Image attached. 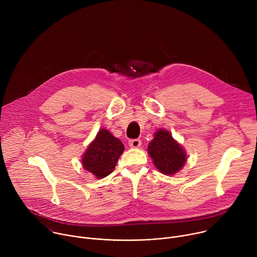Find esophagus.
<instances>
[{
	"label": "esophagus",
	"mask_w": 257,
	"mask_h": 257,
	"mask_svg": "<svg viewBox=\"0 0 257 257\" xmlns=\"http://www.w3.org/2000/svg\"><path fill=\"white\" fill-rule=\"evenodd\" d=\"M129 146L133 149H138L141 146V140L140 139H131L129 140Z\"/></svg>",
	"instance_id": "1"
}]
</instances>
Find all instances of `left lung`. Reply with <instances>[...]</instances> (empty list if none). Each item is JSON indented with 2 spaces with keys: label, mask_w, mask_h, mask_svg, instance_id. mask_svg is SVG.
I'll return each mask as SVG.
<instances>
[{
  "label": "left lung",
  "mask_w": 257,
  "mask_h": 257,
  "mask_svg": "<svg viewBox=\"0 0 257 257\" xmlns=\"http://www.w3.org/2000/svg\"><path fill=\"white\" fill-rule=\"evenodd\" d=\"M148 152L156 168L165 175L176 174L187 161L184 149L166 129H160L155 133V138L150 142Z\"/></svg>",
  "instance_id": "1"
}]
</instances>
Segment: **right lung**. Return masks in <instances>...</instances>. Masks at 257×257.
I'll return each instance as SVG.
<instances>
[{
  "mask_svg": "<svg viewBox=\"0 0 257 257\" xmlns=\"http://www.w3.org/2000/svg\"><path fill=\"white\" fill-rule=\"evenodd\" d=\"M124 152V145L106 129H100L82 157L83 168L101 179L111 174Z\"/></svg>",
  "mask_w": 257,
  "mask_h": 257,
  "instance_id": "add662e5",
  "label": "right lung"
}]
</instances>
